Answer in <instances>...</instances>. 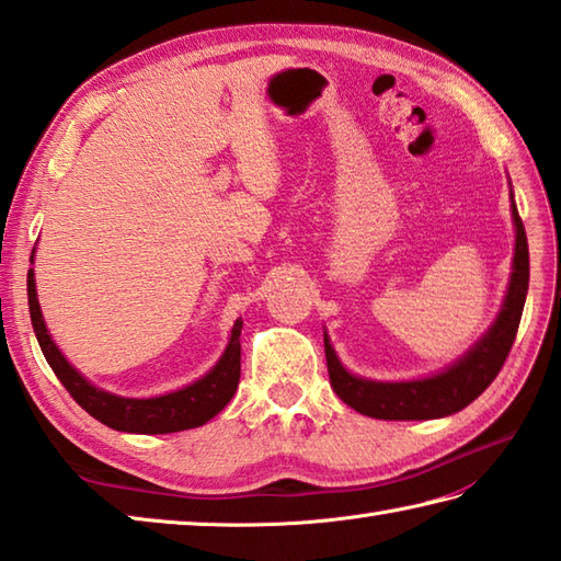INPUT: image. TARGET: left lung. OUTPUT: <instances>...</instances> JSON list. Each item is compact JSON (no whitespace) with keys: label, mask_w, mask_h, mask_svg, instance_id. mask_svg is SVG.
Listing matches in <instances>:
<instances>
[{"label":"left lung","mask_w":561,"mask_h":561,"mask_svg":"<svg viewBox=\"0 0 561 561\" xmlns=\"http://www.w3.org/2000/svg\"><path fill=\"white\" fill-rule=\"evenodd\" d=\"M511 214H514L516 224L514 272H511L504 306L490 332L446 371L420 380H402V383H380V380L352 376L340 364L325 335L330 386L342 402H347L356 412L374 416V420H438V416H448L468 408L474 398H480L490 388L496 374L502 371L511 347H514L530 279L528 238L518 217L514 195H511Z\"/></svg>","instance_id":"8db88e82"}]
</instances>
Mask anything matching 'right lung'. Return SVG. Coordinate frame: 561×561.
<instances>
[{
    "label": "right lung",
    "instance_id": "add662e5",
    "mask_svg": "<svg viewBox=\"0 0 561 561\" xmlns=\"http://www.w3.org/2000/svg\"><path fill=\"white\" fill-rule=\"evenodd\" d=\"M28 311L43 356L59 378V383L67 388L69 396L75 398L93 420H99L101 424L111 428H117V432L173 434L202 426L229 404L238 388V378H241V340H238L243 328L241 318L233 323L231 340L226 344L221 359L207 376L195 380L193 386L169 392V396L139 400L113 396V392H105L96 386H91L89 380L65 359L62 352H59L57 344L53 342L50 332L45 328L38 294H35L33 270H28Z\"/></svg>",
    "mask_w": 561,
    "mask_h": 561
}]
</instances>
